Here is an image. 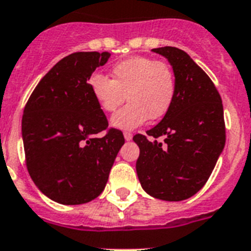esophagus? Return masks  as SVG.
I'll return each instance as SVG.
<instances>
[{"mask_svg": "<svg viewBox=\"0 0 251 251\" xmlns=\"http://www.w3.org/2000/svg\"><path fill=\"white\" fill-rule=\"evenodd\" d=\"M124 136H125V140H131L132 139V134L130 131L124 132Z\"/></svg>", "mask_w": 251, "mask_h": 251, "instance_id": "obj_1", "label": "esophagus"}]
</instances>
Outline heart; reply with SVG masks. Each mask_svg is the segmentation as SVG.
Returning a JSON list of instances; mask_svg holds the SVG:
<instances>
[{
  "label": "heart",
  "instance_id": "heart-1",
  "mask_svg": "<svg viewBox=\"0 0 251 251\" xmlns=\"http://www.w3.org/2000/svg\"><path fill=\"white\" fill-rule=\"evenodd\" d=\"M113 79L103 74L89 77V88L102 111L115 112L124 100L129 103L112 117V125L122 130L135 129L148 119L167 115L177 93L175 71L165 61L134 56L112 67Z\"/></svg>",
  "mask_w": 251,
  "mask_h": 251
}]
</instances>
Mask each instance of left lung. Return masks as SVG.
Returning a JSON list of instances; mask_svg holds the SVG:
<instances>
[{
    "instance_id": "obj_1",
    "label": "left lung",
    "mask_w": 251,
    "mask_h": 251,
    "mask_svg": "<svg viewBox=\"0 0 251 251\" xmlns=\"http://www.w3.org/2000/svg\"><path fill=\"white\" fill-rule=\"evenodd\" d=\"M151 50L172 65L177 93L158 125L147 135L132 138L140 149L136 174L153 198L185 201L205 185L226 143L222 100L210 77L186 52L176 47ZM161 136L165 138L162 143L156 140Z\"/></svg>"
}]
</instances>
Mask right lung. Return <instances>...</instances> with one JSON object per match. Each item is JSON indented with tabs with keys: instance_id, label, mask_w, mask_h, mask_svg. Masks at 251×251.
Wrapping results in <instances>:
<instances>
[{
	"instance_id": "add662e5",
	"label": "right lung",
	"mask_w": 251,
	"mask_h": 251,
	"mask_svg": "<svg viewBox=\"0 0 251 251\" xmlns=\"http://www.w3.org/2000/svg\"><path fill=\"white\" fill-rule=\"evenodd\" d=\"M108 52H75L35 86L22 121L25 163L38 189L66 205L96 199L108 180L125 138L108 121L88 80ZM106 131L103 137L96 134Z\"/></svg>"
}]
</instances>
